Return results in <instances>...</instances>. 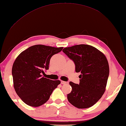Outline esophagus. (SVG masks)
Returning a JSON list of instances; mask_svg holds the SVG:
<instances>
[{"label":"esophagus","instance_id":"esophagus-1","mask_svg":"<svg viewBox=\"0 0 126 126\" xmlns=\"http://www.w3.org/2000/svg\"><path fill=\"white\" fill-rule=\"evenodd\" d=\"M67 82L65 81H63V80L61 81V83L62 84H67Z\"/></svg>","mask_w":126,"mask_h":126}]
</instances>
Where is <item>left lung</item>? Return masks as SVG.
Listing matches in <instances>:
<instances>
[{
	"mask_svg": "<svg viewBox=\"0 0 126 126\" xmlns=\"http://www.w3.org/2000/svg\"><path fill=\"white\" fill-rule=\"evenodd\" d=\"M63 51L74 61L76 72L81 73L79 85L70 82L72 91L67 94L68 102L79 109L92 107L106 91L109 74L106 56L95 47L88 45L66 47Z\"/></svg>",
	"mask_w": 126,
	"mask_h": 126,
	"instance_id": "obj_1",
	"label": "left lung"
}]
</instances>
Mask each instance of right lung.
Segmentation results:
<instances>
[{"mask_svg": "<svg viewBox=\"0 0 126 126\" xmlns=\"http://www.w3.org/2000/svg\"><path fill=\"white\" fill-rule=\"evenodd\" d=\"M63 49L36 45L23 51L16 58L12 68L14 87L25 104L35 107L42 106L60 84V80H50L42 77V74L49 69L51 57Z\"/></svg>", "mask_w": 126, "mask_h": 126, "instance_id": "add662e5", "label": "right lung"}]
</instances>
